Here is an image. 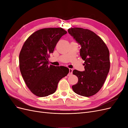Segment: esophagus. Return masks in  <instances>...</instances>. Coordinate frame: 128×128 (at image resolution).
<instances>
[{"instance_id":"obj_1","label":"esophagus","mask_w":128,"mask_h":128,"mask_svg":"<svg viewBox=\"0 0 128 128\" xmlns=\"http://www.w3.org/2000/svg\"><path fill=\"white\" fill-rule=\"evenodd\" d=\"M69 75H72V69H71V68H69Z\"/></svg>"}]
</instances>
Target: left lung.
Masks as SVG:
<instances>
[{
  "label": "left lung",
  "instance_id": "left-lung-1",
  "mask_svg": "<svg viewBox=\"0 0 128 128\" xmlns=\"http://www.w3.org/2000/svg\"><path fill=\"white\" fill-rule=\"evenodd\" d=\"M68 32L81 46L80 56L85 61L84 71L72 72L78 81L72 88L77 94L92 96L102 88L109 72V50L102 38L90 30L72 28Z\"/></svg>",
  "mask_w": 128,
  "mask_h": 128
}]
</instances>
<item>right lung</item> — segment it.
I'll return each mask as SVG.
<instances>
[{
  "label": "right lung",
  "instance_id": "right-lung-1",
  "mask_svg": "<svg viewBox=\"0 0 128 128\" xmlns=\"http://www.w3.org/2000/svg\"><path fill=\"white\" fill-rule=\"evenodd\" d=\"M66 34L61 28L42 29L30 36L22 46L19 55L21 75L26 86L38 96L54 94L59 80L69 73L67 67L48 63L49 54Z\"/></svg>",
  "mask_w": 128,
  "mask_h": 128
}]
</instances>
